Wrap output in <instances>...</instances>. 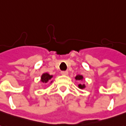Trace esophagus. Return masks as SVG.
Here are the masks:
<instances>
[{"label": "esophagus", "mask_w": 126, "mask_h": 126, "mask_svg": "<svg viewBox=\"0 0 126 126\" xmlns=\"http://www.w3.org/2000/svg\"><path fill=\"white\" fill-rule=\"evenodd\" d=\"M68 71H62L61 74L63 75H68Z\"/></svg>", "instance_id": "obj_1"}]
</instances>
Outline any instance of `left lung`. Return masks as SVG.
Returning a JSON list of instances; mask_svg holds the SVG:
<instances>
[{
  "label": "left lung",
  "instance_id": "1",
  "mask_svg": "<svg viewBox=\"0 0 126 126\" xmlns=\"http://www.w3.org/2000/svg\"><path fill=\"white\" fill-rule=\"evenodd\" d=\"M75 79L77 81H82V80L84 79V77H83V75H78L75 76ZM78 88H79V89H84V88H86V85H85L84 84H81V83H79V84H78Z\"/></svg>",
  "mask_w": 126,
  "mask_h": 126
}]
</instances>
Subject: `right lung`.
Wrapping results in <instances>:
<instances>
[{"instance_id": "1", "label": "right lung", "mask_w": 126, "mask_h": 126, "mask_svg": "<svg viewBox=\"0 0 126 126\" xmlns=\"http://www.w3.org/2000/svg\"><path fill=\"white\" fill-rule=\"evenodd\" d=\"M52 78H53L52 75L48 74V73H45L41 75L40 81H41L42 84H47V83L51 84L53 82V80H51Z\"/></svg>"}]
</instances>
